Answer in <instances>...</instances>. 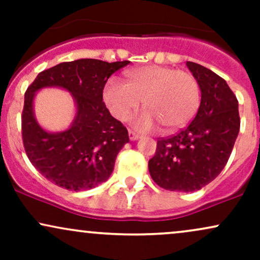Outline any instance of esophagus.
Instances as JSON below:
<instances>
[{"instance_id":"1","label":"esophagus","mask_w":260,"mask_h":260,"mask_svg":"<svg viewBox=\"0 0 260 260\" xmlns=\"http://www.w3.org/2000/svg\"><path fill=\"white\" fill-rule=\"evenodd\" d=\"M128 136H129V139H131V140H137V139H139L138 134L134 133L133 131H129V132H128Z\"/></svg>"}]
</instances>
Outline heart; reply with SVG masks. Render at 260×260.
Returning a JSON list of instances; mask_svg holds the SVG:
<instances>
[{
  "instance_id": "obj_1",
  "label": "heart",
  "mask_w": 260,
  "mask_h": 260,
  "mask_svg": "<svg viewBox=\"0 0 260 260\" xmlns=\"http://www.w3.org/2000/svg\"><path fill=\"white\" fill-rule=\"evenodd\" d=\"M128 83L110 78L104 101L118 121H127L144 103L147 107L134 121L140 131L162 124L166 131L181 128L192 120L201 104V89L193 74L166 66H145L126 73Z\"/></svg>"
}]
</instances>
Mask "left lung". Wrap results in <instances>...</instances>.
Segmentation results:
<instances>
[{
  "label": "left lung",
  "mask_w": 260,
  "mask_h": 260,
  "mask_svg": "<svg viewBox=\"0 0 260 260\" xmlns=\"http://www.w3.org/2000/svg\"><path fill=\"white\" fill-rule=\"evenodd\" d=\"M186 64L202 92L198 112L184 129L157 139L148 165L155 183L174 192H194L215 180L240 132L238 101L225 79L204 66Z\"/></svg>",
  "instance_id": "1"
}]
</instances>
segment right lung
<instances>
[{
  "label": "right lung",
  "instance_id": "1",
  "mask_svg": "<svg viewBox=\"0 0 260 260\" xmlns=\"http://www.w3.org/2000/svg\"><path fill=\"white\" fill-rule=\"evenodd\" d=\"M128 63L92 58L63 62L39 73L26 89L23 144L34 168L52 183L78 192L95 188L111 176L116 156L129 137L106 109L103 91L110 76ZM44 87H61L73 95L76 116L67 130L49 133L37 123L34 98Z\"/></svg>",
  "mask_w": 260,
  "mask_h": 260
}]
</instances>
